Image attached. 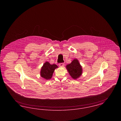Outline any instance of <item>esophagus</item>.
<instances>
[{
	"label": "esophagus",
	"instance_id": "esophagus-1",
	"mask_svg": "<svg viewBox=\"0 0 121 121\" xmlns=\"http://www.w3.org/2000/svg\"><path fill=\"white\" fill-rule=\"evenodd\" d=\"M64 65V64L63 63H59V66L60 67H63Z\"/></svg>",
	"mask_w": 121,
	"mask_h": 121
}]
</instances>
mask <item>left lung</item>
<instances>
[{
	"label": "left lung",
	"instance_id": "obj_1",
	"mask_svg": "<svg viewBox=\"0 0 121 121\" xmlns=\"http://www.w3.org/2000/svg\"><path fill=\"white\" fill-rule=\"evenodd\" d=\"M66 69L70 75L74 79L79 78L82 73V67L77 59H74L71 63L68 64L66 66Z\"/></svg>",
	"mask_w": 121,
	"mask_h": 121
}]
</instances>
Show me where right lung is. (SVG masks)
I'll list each match as a JSON object with an SVG mask.
<instances>
[{
    "instance_id": "obj_1",
    "label": "right lung",
    "mask_w": 121,
    "mask_h": 121,
    "mask_svg": "<svg viewBox=\"0 0 121 121\" xmlns=\"http://www.w3.org/2000/svg\"><path fill=\"white\" fill-rule=\"evenodd\" d=\"M58 68L57 65L55 64H50L48 62H46L41 68L40 71L41 77L46 80L51 79L55 69Z\"/></svg>"
}]
</instances>
